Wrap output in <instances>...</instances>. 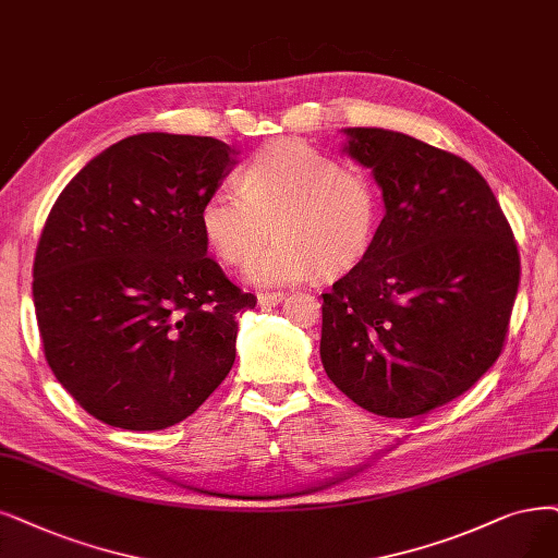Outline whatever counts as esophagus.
<instances>
[{"label": "esophagus", "mask_w": 558, "mask_h": 558, "mask_svg": "<svg viewBox=\"0 0 558 558\" xmlns=\"http://www.w3.org/2000/svg\"><path fill=\"white\" fill-rule=\"evenodd\" d=\"M282 299H284V294H280V292H274V294H257V305H259V307H274V305L282 303Z\"/></svg>", "instance_id": "esophagus-1"}]
</instances>
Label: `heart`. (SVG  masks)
<instances>
[{
    "label": "heart",
    "mask_w": 558,
    "mask_h": 558,
    "mask_svg": "<svg viewBox=\"0 0 558 558\" xmlns=\"http://www.w3.org/2000/svg\"><path fill=\"white\" fill-rule=\"evenodd\" d=\"M276 241L245 268L253 284L338 278L367 255L379 222L369 179L313 144L282 137L243 165L239 189L218 185L202 199L199 227L225 264H243L268 234Z\"/></svg>",
    "instance_id": "b5f03b06"
}]
</instances>
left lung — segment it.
<instances>
[{
  "instance_id": "8db88e82",
  "label": "left lung",
  "mask_w": 558,
  "mask_h": 558,
  "mask_svg": "<svg viewBox=\"0 0 558 558\" xmlns=\"http://www.w3.org/2000/svg\"><path fill=\"white\" fill-rule=\"evenodd\" d=\"M373 170L384 220L367 255L322 294L319 354L359 407L414 418L448 404L499 359L520 255L487 181L460 156L386 129H344Z\"/></svg>"
}]
</instances>
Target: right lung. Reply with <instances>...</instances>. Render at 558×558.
<instances>
[{"mask_svg": "<svg viewBox=\"0 0 558 558\" xmlns=\"http://www.w3.org/2000/svg\"><path fill=\"white\" fill-rule=\"evenodd\" d=\"M236 165L216 137L140 133L61 195L34 259V307L57 381L94 418L165 429L230 373L243 294L206 257L202 199Z\"/></svg>", "mask_w": 558, "mask_h": 558, "instance_id": "1", "label": "right lung"}]
</instances>
